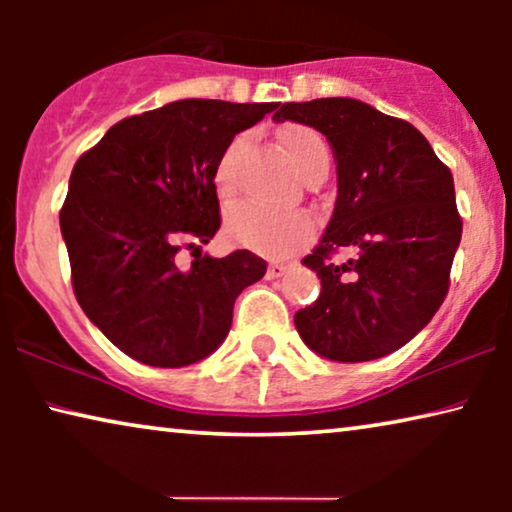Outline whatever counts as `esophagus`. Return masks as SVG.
I'll use <instances>...</instances> for the list:
<instances>
[{"label":"esophagus","mask_w":512,"mask_h":512,"mask_svg":"<svg viewBox=\"0 0 512 512\" xmlns=\"http://www.w3.org/2000/svg\"><path fill=\"white\" fill-rule=\"evenodd\" d=\"M284 272H286V265L284 263H270L268 265V272H265V277L277 279V277H282Z\"/></svg>","instance_id":"obj_1"}]
</instances>
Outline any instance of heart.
I'll return each instance as SVG.
<instances>
[{
  "label": "heart",
  "mask_w": 512,
  "mask_h": 512,
  "mask_svg": "<svg viewBox=\"0 0 512 512\" xmlns=\"http://www.w3.org/2000/svg\"><path fill=\"white\" fill-rule=\"evenodd\" d=\"M282 146L296 170L303 174L314 167H328L331 153H328L326 139L314 128L307 125H286L279 132ZM244 146V137H237L223 151L216 165V186L219 191L228 193L233 188L235 165ZM226 235L228 240L256 254L268 258H286L307 247L317 235V223L307 212H282V209H268L256 205V202H237L230 207L226 216Z\"/></svg>",
  "instance_id": "1"
}]
</instances>
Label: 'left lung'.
<instances>
[{"instance_id":"8db88e82","label":"left lung","mask_w":512,"mask_h":512,"mask_svg":"<svg viewBox=\"0 0 512 512\" xmlns=\"http://www.w3.org/2000/svg\"><path fill=\"white\" fill-rule=\"evenodd\" d=\"M272 118L324 132L338 163L333 216L303 258L321 293L296 312L300 338L342 363L396 352L429 324L450 289L464 226L450 167L415 125L349 97L286 102ZM340 250L353 258L335 262Z\"/></svg>"}]
</instances>
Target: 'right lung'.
I'll return each instance as SVG.
<instances>
[{"instance_id":"add662e5","label":"right lung","mask_w":512,"mask_h":512,"mask_svg":"<svg viewBox=\"0 0 512 512\" xmlns=\"http://www.w3.org/2000/svg\"><path fill=\"white\" fill-rule=\"evenodd\" d=\"M275 107L179 100L123 118L76 160L60 209L74 296L132 359L158 368L205 359L226 340L235 298L268 270L247 249L212 258L200 244L221 228L223 151Z\"/></svg>"}]
</instances>
